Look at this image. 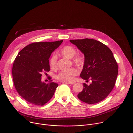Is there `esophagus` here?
<instances>
[{
  "label": "esophagus",
  "mask_w": 133,
  "mask_h": 133,
  "mask_svg": "<svg viewBox=\"0 0 133 133\" xmlns=\"http://www.w3.org/2000/svg\"><path fill=\"white\" fill-rule=\"evenodd\" d=\"M68 83L69 84H74L75 83L74 82H68Z\"/></svg>",
  "instance_id": "obj_1"
}]
</instances>
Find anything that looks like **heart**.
Wrapping results in <instances>:
<instances>
[{
	"label": "heart",
	"instance_id": "heart-1",
	"mask_svg": "<svg viewBox=\"0 0 133 133\" xmlns=\"http://www.w3.org/2000/svg\"><path fill=\"white\" fill-rule=\"evenodd\" d=\"M75 48L71 45H65L63 47L58 53L60 55L65 57L67 58H71L72 63L75 65L79 67L82 65L83 63V57L80 53H76ZM49 65L50 67L53 69H56L57 67V58L55 55H52L49 59ZM78 71L77 69L71 68L66 70H62L58 74L55 78L56 79L62 82H71L75 77L78 75Z\"/></svg>",
	"mask_w": 133,
	"mask_h": 133
}]
</instances>
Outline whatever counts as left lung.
I'll return each instance as SVG.
<instances>
[{
	"label": "left lung",
	"mask_w": 133,
	"mask_h": 133,
	"mask_svg": "<svg viewBox=\"0 0 133 133\" xmlns=\"http://www.w3.org/2000/svg\"><path fill=\"white\" fill-rule=\"evenodd\" d=\"M84 54V63L81 78L89 81L83 83V91L78 98L89 104L104 100L113 90L118 74V66L111 50L105 44L94 39L70 40Z\"/></svg>",
	"instance_id": "obj_1"
}]
</instances>
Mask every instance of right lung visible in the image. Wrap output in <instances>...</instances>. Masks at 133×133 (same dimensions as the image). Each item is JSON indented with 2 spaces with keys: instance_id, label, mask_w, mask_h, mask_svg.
I'll list each match as a JSON object with an SVG mask.
<instances>
[{
  "instance_id": "1",
  "label": "right lung",
  "mask_w": 133,
  "mask_h": 133,
  "mask_svg": "<svg viewBox=\"0 0 133 133\" xmlns=\"http://www.w3.org/2000/svg\"><path fill=\"white\" fill-rule=\"evenodd\" d=\"M63 40L34 42L18 53L12 67L14 85L18 94L28 103L43 106L53 97L58 84L41 81L42 74L50 71L49 58Z\"/></svg>"
}]
</instances>
